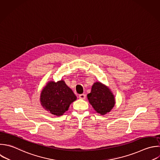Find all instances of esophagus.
<instances>
[{
    "label": "esophagus",
    "mask_w": 160,
    "mask_h": 160,
    "mask_svg": "<svg viewBox=\"0 0 160 160\" xmlns=\"http://www.w3.org/2000/svg\"><path fill=\"white\" fill-rule=\"evenodd\" d=\"M79 99H86V94H79Z\"/></svg>",
    "instance_id": "34e87169"
}]
</instances>
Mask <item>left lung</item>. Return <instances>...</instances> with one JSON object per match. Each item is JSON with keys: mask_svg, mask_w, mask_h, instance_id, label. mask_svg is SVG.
I'll use <instances>...</instances> for the list:
<instances>
[{"mask_svg": "<svg viewBox=\"0 0 160 160\" xmlns=\"http://www.w3.org/2000/svg\"><path fill=\"white\" fill-rule=\"evenodd\" d=\"M87 96L94 109L101 115L109 112L116 104L114 96L109 87L99 81L93 84Z\"/></svg>", "mask_w": 160, "mask_h": 160, "instance_id": "obj_1", "label": "left lung"}]
</instances>
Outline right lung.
<instances>
[{"instance_id":"add662e5","label":"right lung","mask_w":160,"mask_h":160,"mask_svg":"<svg viewBox=\"0 0 160 160\" xmlns=\"http://www.w3.org/2000/svg\"><path fill=\"white\" fill-rule=\"evenodd\" d=\"M76 99V96L63 80L57 82L49 81L40 96L41 104L44 109L57 116L63 115Z\"/></svg>"}]
</instances>
